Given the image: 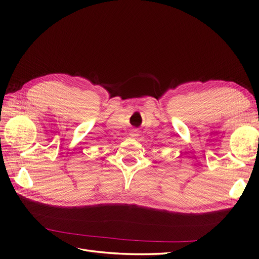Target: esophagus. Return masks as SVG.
Listing matches in <instances>:
<instances>
[{"mask_svg": "<svg viewBox=\"0 0 259 259\" xmlns=\"http://www.w3.org/2000/svg\"><path fill=\"white\" fill-rule=\"evenodd\" d=\"M139 133H140V132H139L138 130L134 128V130H132V131L130 132V136L133 137V138H136V137L139 136Z\"/></svg>", "mask_w": 259, "mask_h": 259, "instance_id": "1", "label": "esophagus"}]
</instances>
